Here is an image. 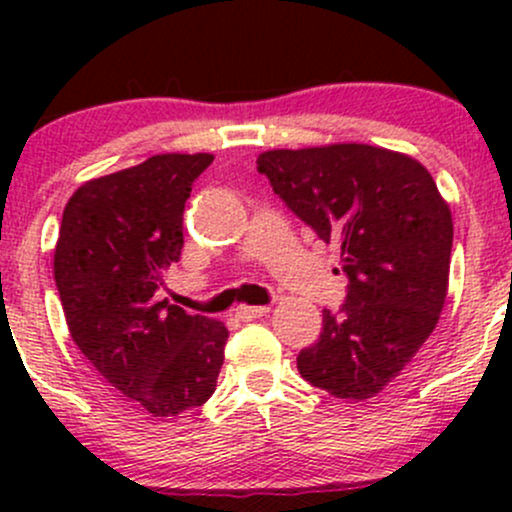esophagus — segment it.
Here are the masks:
<instances>
[{"instance_id": "obj_1", "label": "esophagus", "mask_w": 512, "mask_h": 512, "mask_svg": "<svg viewBox=\"0 0 512 512\" xmlns=\"http://www.w3.org/2000/svg\"><path fill=\"white\" fill-rule=\"evenodd\" d=\"M267 313H269V305H240V308H236V317L243 322L257 320V317Z\"/></svg>"}]
</instances>
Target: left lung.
Segmentation results:
<instances>
[{"label":"left lung","instance_id":"obj_1","mask_svg":"<svg viewBox=\"0 0 512 512\" xmlns=\"http://www.w3.org/2000/svg\"><path fill=\"white\" fill-rule=\"evenodd\" d=\"M274 195L325 243L349 279L339 313L301 349L313 387L368 399L395 380L436 330L448 293L452 216L414 158L368 144L274 149L257 158Z\"/></svg>","mask_w":512,"mask_h":512}]
</instances>
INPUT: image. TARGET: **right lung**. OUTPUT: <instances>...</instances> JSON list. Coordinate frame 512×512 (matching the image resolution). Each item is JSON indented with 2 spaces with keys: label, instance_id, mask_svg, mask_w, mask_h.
Here are the masks:
<instances>
[{
  "label": "right lung",
  "instance_id": "right-lung-1",
  "mask_svg": "<svg viewBox=\"0 0 512 512\" xmlns=\"http://www.w3.org/2000/svg\"><path fill=\"white\" fill-rule=\"evenodd\" d=\"M211 154H161L88 180L62 214L55 284L69 334L91 366L154 416L214 395L228 330L156 301L180 260L182 211Z\"/></svg>",
  "mask_w": 512,
  "mask_h": 512
}]
</instances>
